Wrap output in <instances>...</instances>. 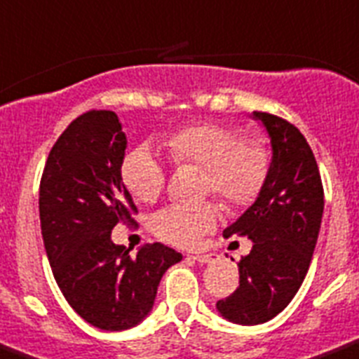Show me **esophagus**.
Here are the masks:
<instances>
[{
  "label": "esophagus",
  "mask_w": 359,
  "mask_h": 359,
  "mask_svg": "<svg viewBox=\"0 0 359 359\" xmlns=\"http://www.w3.org/2000/svg\"><path fill=\"white\" fill-rule=\"evenodd\" d=\"M188 259H191V261H195V263H210L212 261V255H188Z\"/></svg>",
  "instance_id": "1"
}]
</instances>
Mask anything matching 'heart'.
<instances>
[{"mask_svg":"<svg viewBox=\"0 0 359 359\" xmlns=\"http://www.w3.org/2000/svg\"><path fill=\"white\" fill-rule=\"evenodd\" d=\"M165 146L179 164H197L206 170L204 189L213 191L230 206L252 203L263 188L270 168V153L259 138H241L237 128L204 122L188 126L168 137ZM120 175L126 188L140 203H153L165 184L162 158L151 146L142 144L123 156ZM219 224L213 203H171L153 213L156 237L171 245L194 248Z\"/></svg>","mask_w":359,"mask_h":359,"instance_id":"obj_1","label":"heart"}]
</instances>
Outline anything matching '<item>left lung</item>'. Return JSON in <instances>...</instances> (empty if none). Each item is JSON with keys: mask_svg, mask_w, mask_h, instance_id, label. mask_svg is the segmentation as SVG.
Returning a JSON list of instances; mask_svg holds the SVG:
<instances>
[{"mask_svg": "<svg viewBox=\"0 0 359 359\" xmlns=\"http://www.w3.org/2000/svg\"><path fill=\"white\" fill-rule=\"evenodd\" d=\"M270 137L272 161L255 203L224 230L254 245L241 257L239 287L217 301L224 319L261 325L287 309L309 272L323 217V184L318 162L296 126L254 111Z\"/></svg>", "mask_w": 359, "mask_h": 359, "instance_id": "1", "label": "left lung"}]
</instances>
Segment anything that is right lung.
Wrapping results in <instances>:
<instances>
[{"label":"right lung","mask_w":359,"mask_h":359,"mask_svg":"<svg viewBox=\"0 0 359 359\" xmlns=\"http://www.w3.org/2000/svg\"><path fill=\"white\" fill-rule=\"evenodd\" d=\"M126 147L116 113H83L53 146L40 184L41 236L54 279L74 312L102 330L144 321L162 276L182 259L161 243L131 255L111 241L114 226L135 224L137 212L120 175Z\"/></svg>","instance_id":"obj_1"}]
</instances>
